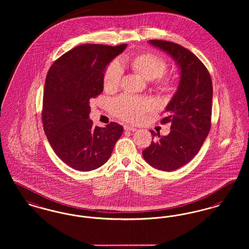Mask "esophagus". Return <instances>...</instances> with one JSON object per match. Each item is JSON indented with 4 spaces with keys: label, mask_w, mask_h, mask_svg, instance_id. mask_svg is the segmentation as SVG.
<instances>
[{
    "label": "esophagus",
    "mask_w": 249,
    "mask_h": 249,
    "mask_svg": "<svg viewBox=\"0 0 249 249\" xmlns=\"http://www.w3.org/2000/svg\"><path fill=\"white\" fill-rule=\"evenodd\" d=\"M124 130L126 131H136L137 130V128L136 127H134V126H131V125H128V124H125L124 126Z\"/></svg>",
    "instance_id": "34e87169"
}]
</instances>
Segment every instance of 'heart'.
I'll return each instance as SVG.
<instances>
[{"mask_svg":"<svg viewBox=\"0 0 249 249\" xmlns=\"http://www.w3.org/2000/svg\"><path fill=\"white\" fill-rule=\"evenodd\" d=\"M133 68L145 79L155 80L157 86L164 90L171 87L172 80L163 75L167 71V62L155 53H143L132 60ZM123 66L118 60H113L106 67L104 72V87L112 91L117 89L123 77ZM154 107L153 103L146 98L133 95H121L113 99L110 108L116 117L128 122H137L142 118L144 114Z\"/></svg>","mask_w":249,"mask_h":249,"instance_id":"heart-1","label":"heart"}]
</instances>
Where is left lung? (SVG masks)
<instances>
[{"label":"left lung","mask_w":249,"mask_h":249,"mask_svg":"<svg viewBox=\"0 0 249 249\" xmlns=\"http://www.w3.org/2000/svg\"><path fill=\"white\" fill-rule=\"evenodd\" d=\"M150 44L170 54L181 69L178 90L166 107L171 123L170 134L160 136L142 151L145 161L157 170H178L198 153L211 129L213 84L209 71L194 53L182 46L164 40Z\"/></svg>","instance_id":"1"}]
</instances>
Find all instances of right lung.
Returning a JSON list of instances; mask_svg holds the SVG:
<instances>
[{
  "label": "right lung",
  "instance_id": "right-lung-1",
  "mask_svg": "<svg viewBox=\"0 0 249 249\" xmlns=\"http://www.w3.org/2000/svg\"><path fill=\"white\" fill-rule=\"evenodd\" d=\"M126 48L83 44L62 55L51 66L45 82L42 122L55 154L80 171L98 169L108 160L123 126L111 122L93 126L90 101L103 92L104 72Z\"/></svg>",
  "mask_w": 249,
  "mask_h": 249
}]
</instances>
